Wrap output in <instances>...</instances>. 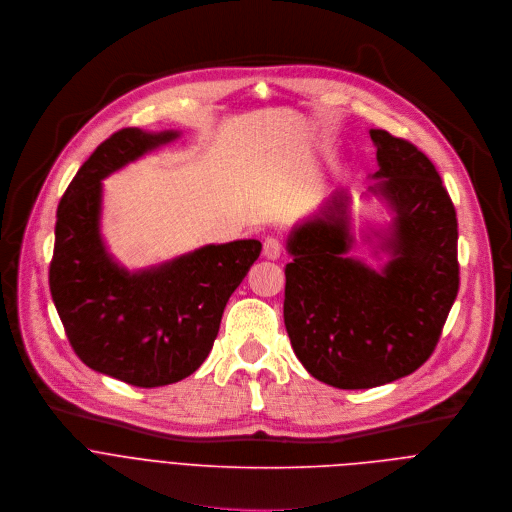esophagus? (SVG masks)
<instances>
[{"instance_id":"esophagus-1","label":"esophagus","mask_w":512,"mask_h":512,"mask_svg":"<svg viewBox=\"0 0 512 512\" xmlns=\"http://www.w3.org/2000/svg\"><path fill=\"white\" fill-rule=\"evenodd\" d=\"M264 256L266 258H270V260H276L278 256H280V252H282V242H280V238L278 236H268L266 240H264Z\"/></svg>"}]
</instances>
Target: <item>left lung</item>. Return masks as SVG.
Instances as JSON below:
<instances>
[{"label":"left lung","mask_w":512,"mask_h":512,"mask_svg":"<svg viewBox=\"0 0 512 512\" xmlns=\"http://www.w3.org/2000/svg\"><path fill=\"white\" fill-rule=\"evenodd\" d=\"M375 177L395 212L385 246L393 260L375 272L347 256V195L288 238L284 325L315 379L369 389L414 373L434 353L458 294V220L434 163L410 141L369 131Z\"/></svg>","instance_id":"left-lung-1"}]
</instances>
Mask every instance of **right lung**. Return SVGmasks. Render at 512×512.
I'll use <instances>...</instances> for the list:
<instances>
[{
	"label": "right lung",
	"mask_w": 512,
	"mask_h": 512,
	"mask_svg": "<svg viewBox=\"0 0 512 512\" xmlns=\"http://www.w3.org/2000/svg\"><path fill=\"white\" fill-rule=\"evenodd\" d=\"M175 137L127 127L94 149L60 199L48 274L80 361L145 389L181 381L206 361L226 302L262 250L258 240L203 246L137 274L111 260L98 234L100 179Z\"/></svg>",
	"instance_id": "right-lung-1"
}]
</instances>
